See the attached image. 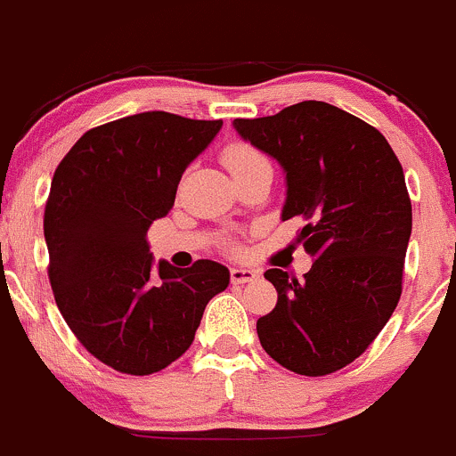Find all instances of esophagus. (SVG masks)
<instances>
[{
  "label": "esophagus",
  "instance_id": "esophagus-1",
  "mask_svg": "<svg viewBox=\"0 0 456 456\" xmlns=\"http://www.w3.org/2000/svg\"><path fill=\"white\" fill-rule=\"evenodd\" d=\"M257 279L253 268H232V283H248Z\"/></svg>",
  "mask_w": 456,
  "mask_h": 456
}]
</instances>
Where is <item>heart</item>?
I'll use <instances>...</instances> for the list:
<instances>
[{"label": "heart", "mask_w": 456, "mask_h": 456, "mask_svg": "<svg viewBox=\"0 0 456 456\" xmlns=\"http://www.w3.org/2000/svg\"><path fill=\"white\" fill-rule=\"evenodd\" d=\"M223 159H224V164H227L229 173L232 175L244 171V168H251V167H255V164L268 162V159L264 158L257 149L248 147V144H232V147L224 151Z\"/></svg>", "instance_id": "heart-1"}]
</instances>
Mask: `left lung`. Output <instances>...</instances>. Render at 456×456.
Returning a JSON list of instances; mask_svg holds the SVG:
<instances>
[{"label": "left lung", "mask_w": 456, "mask_h": 456, "mask_svg": "<svg viewBox=\"0 0 456 456\" xmlns=\"http://www.w3.org/2000/svg\"><path fill=\"white\" fill-rule=\"evenodd\" d=\"M240 138L285 173L281 220L301 216L303 279L270 268L277 305L259 342L283 368L322 377L348 366L387 324L403 292L411 201L396 153L379 129L324 102L236 118Z\"/></svg>", "instance_id": "8db88e82"}]
</instances>
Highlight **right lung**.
<instances>
[{"instance_id": "add662e5", "label": "right lung", "mask_w": 456, "mask_h": 456, "mask_svg": "<svg viewBox=\"0 0 456 456\" xmlns=\"http://www.w3.org/2000/svg\"><path fill=\"white\" fill-rule=\"evenodd\" d=\"M220 127L140 112L90 129L53 173L43 223L53 297L82 346L118 372L142 377L182 357L229 285L223 264H155L147 244Z\"/></svg>"}]
</instances>
